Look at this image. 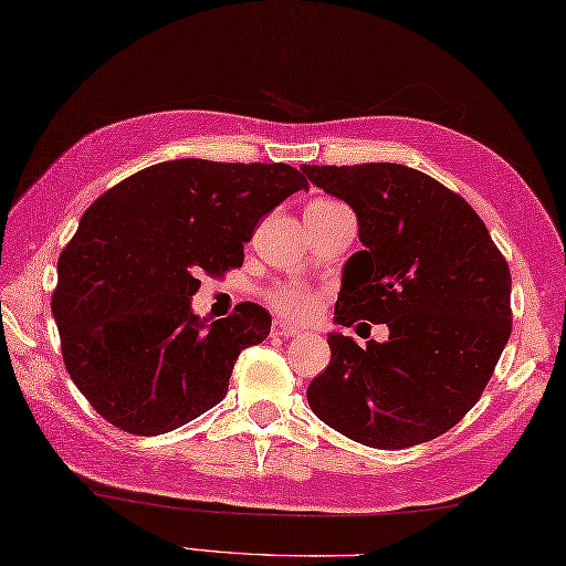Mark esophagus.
I'll use <instances>...</instances> for the list:
<instances>
[{"label":"esophagus","mask_w":566,"mask_h":566,"mask_svg":"<svg viewBox=\"0 0 566 566\" xmlns=\"http://www.w3.org/2000/svg\"><path fill=\"white\" fill-rule=\"evenodd\" d=\"M298 333H302V331L292 326V323H286V321H274L272 323V335H276V338H294V335H298Z\"/></svg>","instance_id":"34e87169"}]
</instances>
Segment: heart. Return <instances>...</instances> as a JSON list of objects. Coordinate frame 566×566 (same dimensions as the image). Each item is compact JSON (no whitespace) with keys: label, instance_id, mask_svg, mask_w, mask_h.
I'll return each mask as SVG.
<instances>
[{"label":"heart","instance_id":"b5f03b06","mask_svg":"<svg viewBox=\"0 0 566 566\" xmlns=\"http://www.w3.org/2000/svg\"><path fill=\"white\" fill-rule=\"evenodd\" d=\"M326 203H335V201L316 199L311 201L308 207H326ZM264 302H268L270 308H274L276 314L294 321H306L316 314V308L321 304V294L316 290H308L304 284L282 282V284L270 286V290L264 292Z\"/></svg>","mask_w":566,"mask_h":566}]
</instances>
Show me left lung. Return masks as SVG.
Listing matches in <instances>:
<instances>
[{
	"label": "left lung",
	"instance_id": "obj_1",
	"mask_svg": "<svg viewBox=\"0 0 566 566\" xmlns=\"http://www.w3.org/2000/svg\"><path fill=\"white\" fill-rule=\"evenodd\" d=\"M357 213L335 321L387 323L359 347L328 335L331 365L306 399L323 423L377 450L428 442L460 423L511 335V272L484 221L438 179L396 163L304 165ZM365 326V323H363Z\"/></svg>",
	"mask_w": 566,
	"mask_h": 566
}]
</instances>
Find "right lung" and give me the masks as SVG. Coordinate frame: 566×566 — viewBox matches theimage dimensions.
I'll list each match as a JSON object with an SVG mask.
<instances>
[{"instance_id":"obj_1","label":"right lung","mask_w":566,"mask_h":566,"mask_svg":"<svg viewBox=\"0 0 566 566\" xmlns=\"http://www.w3.org/2000/svg\"><path fill=\"white\" fill-rule=\"evenodd\" d=\"M298 189L306 177L284 163L185 158L126 177L84 211L51 306L65 369L104 420L163 436L223 399L272 318L245 302L207 326L189 298L201 274L240 268L262 216Z\"/></svg>"}]
</instances>
